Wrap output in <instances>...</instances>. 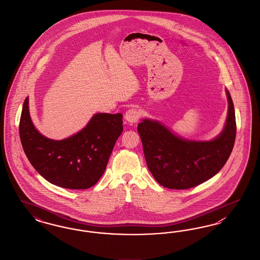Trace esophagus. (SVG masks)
Returning a JSON list of instances; mask_svg holds the SVG:
<instances>
[{"mask_svg": "<svg viewBox=\"0 0 260 260\" xmlns=\"http://www.w3.org/2000/svg\"><path fill=\"white\" fill-rule=\"evenodd\" d=\"M139 118H140V112L135 108L128 109L125 112V119L129 124H135L136 122H138Z\"/></svg>", "mask_w": 260, "mask_h": 260, "instance_id": "34e87169", "label": "esophagus"}]
</instances>
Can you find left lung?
Returning <instances> with one entry per match:
<instances>
[{
  "label": "left lung",
  "mask_w": 260,
  "mask_h": 260,
  "mask_svg": "<svg viewBox=\"0 0 260 260\" xmlns=\"http://www.w3.org/2000/svg\"><path fill=\"white\" fill-rule=\"evenodd\" d=\"M229 112L223 131L211 141H192L174 135L157 121L137 125L147 167L156 182L168 188L186 189L215 176L228 161L236 137L232 99L226 90Z\"/></svg>",
  "instance_id": "1"
}]
</instances>
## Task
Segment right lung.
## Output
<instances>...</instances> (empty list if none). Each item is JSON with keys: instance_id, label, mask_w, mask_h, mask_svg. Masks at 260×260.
I'll return each instance as SVG.
<instances>
[{"instance_id": "1", "label": "right lung", "mask_w": 260, "mask_h": 260, "mask_svg": "<svg viewBox=\"0 0 260 260\" xmlns=\"http://www.w3.org/2000/svg\"><path fill=\"white\" fill-rule=\"evenodd\" d=\"M122 132L123 115L98 113L76 135L49 139L32 125L29 98L23 104L19 123L21 143L31 166L53 185L72 189H86L98 183Z\"/></svg>"}]
</instances>
